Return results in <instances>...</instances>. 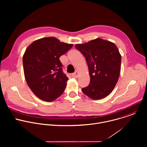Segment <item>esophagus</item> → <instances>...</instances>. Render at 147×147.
Segmentation results:
<instances>
[{"label": "esophagus", "instance_id": "34e87169", "mask_svg": "<svg viewBox=\"0 0 147 147\" xmlns=\"http://www.w3.org/2000/svg\"><path fill=\"white\" fill-rule=\"evenodd\" d=\"M72 76L74 77V78H77L78 77V71H76L74 73L72 74Z\"/></svg>", "mask_w": 147, "mask_h": 147}]
</instances>
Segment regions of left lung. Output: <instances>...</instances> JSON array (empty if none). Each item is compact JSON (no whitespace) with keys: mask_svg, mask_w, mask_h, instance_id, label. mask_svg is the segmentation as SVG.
I'll return each instance as SVG.
<instances>
[{"mask_svg":"<svg viewBox=\"0 0 147 147\" xmlns=\"http://www.w3.org/2000/svg\"><path fill=\"white\" fill-rule=\"evenodd\" d=\"M84 56L89 69L90 84L82 88L92 99L109 95L117 82L121 68V55L116 45L110 41L96 38L75 45Z\"/></svg>","mask_w":147,"mask_h":147,"instance_id":"1","label":"left lung"}]
</instances>
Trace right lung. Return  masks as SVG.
<instances>
[{"instance_id":"obj_1","label":"right lung","mask_w":147,"mask_h":147,"mask_svg":"<svg viewBox=\"0 0 147 147\" xmlns=\"http://www.w3.org/2000/svg\"><path fill=\"white\" fill-rule=\"evenodd\" d=\"M73 46L48 37L35 40L26 50L23 57L25 78L39 99L52 102L64 92L68 77L62 71L59 58Z\"/></svg>"}]
</instances>
